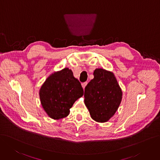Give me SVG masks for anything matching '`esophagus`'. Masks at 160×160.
Instances as JSON below:
<instances>
[{
  "label": "esophagus",
  "mask_w": 160,
  "mask_h": 160,
  "mask_svg": "<svg viewBox=\"0 0 160 160\" xmlns=\"http://www.w3.org/2000/svg\"><path fill=\"white\" fill-rule=\"evenodd\" d=\"M86 85H87V82H84V83L82 84V88H83V89H84Z\"/></svg>",
  "instance_id": "esophagus-1"
}]
</instances>
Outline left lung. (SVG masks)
<instances>
[{
	"mask_svg": "<svg viewBox=\"0 0 160 160\" xmlns=\"http://www.w3.org/2000/svg\"><path fill=\"white\" fill-rule=\"evenodd\" d=\"M93 76V79L85 88L84 103L92 119L105 122L119 108L122 92L113 72L96 68Z\"/></svg>",
	"mask_w": 160,
	"mask_h": 160,
	"instance_id": "left-lung-1",
	"label": "left lung"
}]
</instances>
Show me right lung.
Listing matches in <instances>:
<instances>
[{
  "instance_id": "obj_1",
  "label": "right lung",
  "mask_w": 160,
  "mask_h": 160,
  "mask_svg": "<svg viewBox=\"0 0 160 160\" xmlns=\"http://www.w3.org/2000/svg\"><path fill=\"white\" fill-rule=\"evenodd\" d=\"M84 94L80 82L68 68L55 72L46 79L39 90L41 103L51 119L67 117L74 103Z\"/></svg>"
}]
</instances>
